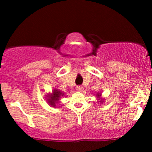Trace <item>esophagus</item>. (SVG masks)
I'll use <instances>...</instances> for the list:
<instances>
[{"label": "esophagus", "instance_id": "obj_1", "mask_svg": "<svg viewBox=\"0 0 152 152\" xmlns=\"http://www.w3.org/2000/svg\"><path fill=\"white\" fill-rule=\"evenodd\" d=\"M82 89H83V87H82L81 86H78L77 87H76V90L78 91H81Z\"/></svg>", "mask_w": 152, "mask_h": 152}]
</instances>
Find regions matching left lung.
<instances>
[{"mask_svg": "<svg viewBox=\"0 0 152 152\" xmlns=\"http://www.w3.org/2000/svg\"><path fill=\"white\" fill-rule=\"evenodd\" d=\"M96 96H98V97H99V96H101V94H96ZM101 102H102V100H101Z\"/></svg>", "mask_w": 152, "mask_h": 152, "instance_id": "obj_1", "label": "left lung"}]
</instances>
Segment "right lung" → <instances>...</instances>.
Masks as SVG:
<instances>
[{
	"label": "right lung",
	"instance_id": "obj_1",
	"mask_svg": "<svg viewBox=\"0 0 152 152\" xmlns=\"http://www.w3.org/2000/svg\"><path fill=\"white\" fill-rule=\"evenodd\" d=\"M64 94L63 92L61 91L58 89H53L52 94H50L48 96V103L52 106H56V103L58 102L59 99H61V97L64 96Z\"/></svg>",
	"mask_w": 152,
	"mask_h": 152
}]
</instances>
